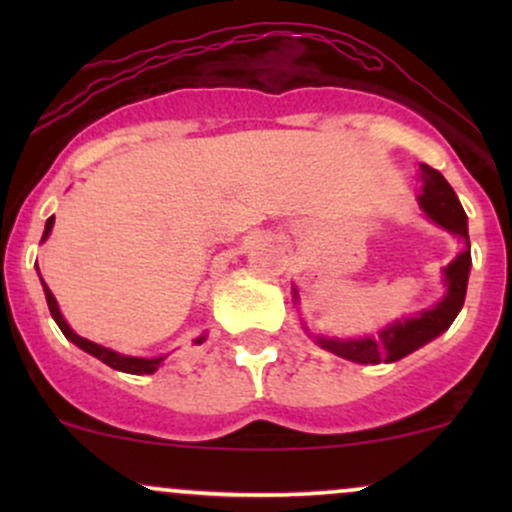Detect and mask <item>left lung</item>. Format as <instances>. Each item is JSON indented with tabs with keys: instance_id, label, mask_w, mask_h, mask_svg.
<instances>
[{
	"instance_id": "left-lung-1",
	"label": "left lung",
	"mask_w": 512,
	"mask_h": 512,
	"mask_svg": "<svg viewBox=\"0 0 512 512\" xmlns=\"http://www.w3.org/2000/svg\"><path fill=\"white\" fill-rule=\"evenodd\" d=\"M421 180L424 190L419 195L421 209L431 221L460 240L462 252L445 267V281H448V296L440 301L436 308L424 310L419 317H409L404 322H395L387 330L380 332L378 339H351V342H339V339L320 337L317 344L325 346L332 354L346 358L354 363H392L404 358L419 346H424L443 334L452 325L457 313L462 310L464 296H467L469 267H472V252H469V233H467V214H464L460 199H457L448 180L438 173L436 168L421 163Z\"/></svg>"
}]
</instances>
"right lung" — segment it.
I'll use <instances>...</instances> for the list:
<instances>
[{
	"mask_svg": "<svg viewBox=\"0 0 512 512\" xmlns=\"http://www.w3.org/2000/svg\"><path fill=\"white\" fill-rule=\"evenodd\" d=\"M52 223H55V216H50V219L45 221V233H43V240L50 236ZM43 289H45V298H48V308H50L52 320L57 322V327H60L64 337H67L69 342H74L76 346H79V349L88 351V354L96 356L98 361L108 363L110 368L122 370V373H132V375H151V373H154V370H158V366H161L163 358H134V356H120V354H115V351L105 349V346H101V344H93V342H88V339L79 337V334H76V332L72 330V327H69L67 322H64V317H62V313H60V308H57L55 296H52V291L48 289V284H45V281H43ZM202 342H204V334H202V337H199V339H195V344H202Z\"/></svg>",
	"mask_w": 512,
	"mask_h": 512,
	"instance_id": "right-lung-1",
	"label": "right lung"
}]
</instances>
